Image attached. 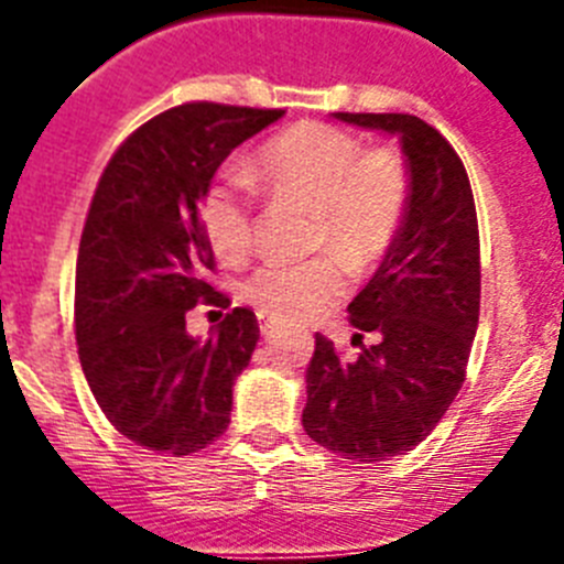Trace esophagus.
Listing matches in <instances>:
<instances>
[{
    "instance_id": "obj_1",
    "label": "esophagus",
    "mask_w": 564,
    "mask_h": 564,
    "mask_svg": "<svg viewBox=\"0 0 564 564\" xmlns=\"http://www.w3.org/2000/svg\"><path fill=\"white\" fill-rule=\"evenodd\" d=\"M259 330H262V336L265 338H273L279 333V325L276 322H271V318H262V322H259Z\"/></svg>"
}]
</instances>
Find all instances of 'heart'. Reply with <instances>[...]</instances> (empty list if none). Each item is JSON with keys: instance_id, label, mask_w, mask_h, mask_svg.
<instances>
[{"instance_id": "obj_1", "label": "heart", "mask_w": 564, "mask_h": 564, "mask_svg": "<svg viewBox=\"0 0 564 564\" xmlns=\"http://www.w3.org/2000/svg\"><path fill=\"white\" fill-rule=\"evenodd\" d=\"M246 177L273 197L313 212L311 246L318 257L265 262L248 273L242 299L257 313L299 325L347 293V264L370 273L401 237L412 183L403 154L392 147L364 149L356 134L325 121H299L257 149ZM200 220L223 262H242L257 242L253 200L242 181L223 177L206 188Z\"/></svg>"}]
</instances>
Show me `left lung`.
<instances>
[{
    "label": "left lung",
    "mask_w": 564,
    "mask_h": 564,
    "mask_svg": "<svg viewBox=\"0 0 564 564\" xmlns=\"http://www.w3.org/2000/svg\"><path fill=\"white\" fill-rule=\"evenodd\" d=\"M398 134L410 166V212L376 276L350 302L358 356L316 336L307 367V435L344 460L403 455L435 430L466 381L480 318V231L466 166L410 112H336ZM372 332L377 341L364 345Z\"/></svg>",
    "instance_id": "obj_1"
}]
</instances>
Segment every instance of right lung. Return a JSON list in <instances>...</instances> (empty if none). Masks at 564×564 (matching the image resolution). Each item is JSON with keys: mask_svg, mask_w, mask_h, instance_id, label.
Returning a JSON list of instances; mask_svg holds the SVG:
<instances>
[{"mask_svg": "<svg viewBox=\"0 0 564 564\" xmlns=\"http://www.w3.org/2000/svg\"><path fill=\"white\" fill-rule=\"evenodd\" d=\"M285 109L188 101L154 115L104 166L76 262L82 370L115 430L158 455H192L231 423V387L259 341L234 307L206 343L185 333L194 306L228 310L200 220L212 177L234 147Z\"/></svg>", "mask_w": 564, "mask_h": 564, "instance_id": "1", "label": "right lung"}]
</instances>
